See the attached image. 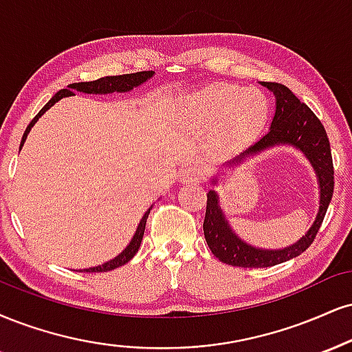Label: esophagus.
Here are the masks:
<instances>
[{"label": "esophagus", "mask_w": 352, "mask_h": 352, "mask_svg": "<svg viewBox=\"0 0 352 352\" xmlns=\"http://www.w3.org/2000/svg\"><path fill=\"white\" fill-rule=\"evenodd\" d=\"M205 179V172H203V168L200 165H188V167L182 168L180 175H179V180L182 184H200V182Z\"/></svg>", "instance_id": "34e87169"}]
</instances>
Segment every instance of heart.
<instances>
[{
  "label": "heart",
  "instance_id": "1",
  "mask_svg": "<svg viewBox=\"0 0 352 352\" xmlns=\"http://www.w3.org/2000/svg\"><path fill=\"white\" fill-rule=\"evenodd\" d=\"M182 114L197 129L217 122L210 142L224 149L249 141L259 133L267 120V100L257 90L241 91L232 85L214 83L185 98Z\"/></svg>",
  "mask_w": 352,
  "mask_h": 352
}]
</instances>
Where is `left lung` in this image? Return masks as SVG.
Segmentation results:
<instances>
[{
	"instance_id": "8db88e82",
	"label": "left lung",
	"mask_w": 352,
	"mask_h": 352,
	"mask_svg": "<svg viewBox=\"0 0 352 352\" xmlns=\"http://www.w3.org/2000/svg\"><path fill=\"white\" fill-rule=\"evenodd\" d=\"M261 85L272 91L275 96V114L270 122L269 133L223 165L226 168L234 167L245 160V157H251V155L267 151L270 147H294L307 157L316 173L320 188V208L310 230L305 232V236H302L297 243L282 249H261L248 244L236 234L219 205V195L214 190H210L206 193L208 200H206V214L205 221H203L206 244L219 261L224 264L234 265V267H272V265L294 259L303 251H307L315 236L318 234L334 188L331 147H329L328 135H326L321 121L285 85L272 82H261ZM211 184L217 185L218 177H213Z\"/></svg>"
}]
</instances>
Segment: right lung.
Listing matches in <instances>:
<instances>
[{"label": "right lung", "instance_id": "right-lung-1", "mask_svg": "<svg viewBox=\"0 0 352 352\" xmlns=\"http://www.w3.org/2000/svg\"><path fill=\"white\" fill-rule=\"evenodd\" d=\"M155 72H135V74H126V75H116V77H103V78H98V80H93V82H80V83H70L69 87L63 88V90L57 91L52 98L49 100V103L45 104L44 108L41 109L39 113L36 114V118L29 122V126L24 131L23 134V141H21V146H19V151L23 149L24 142H26V138L29 134V131L32 129V126L36 124L37 121H39V118L47 111L49 108H52L55 103H57L58 100L62 98H67V96H74L75 93L74 91H80V93H88V95H108V93H128L131 90H134L135 87H139V85L146 83L147 80L154 77ZM152 208V206H151ZM151 208L144 213V217L141 218V221L138 224V230H135L133 239L129 241V244L126 245L124 249H122V252L118 254L116 257H113V259H109L104 262V264L101 265H96V267H90V269H83V272H108V270H113V269H118L121 267V265H124L126 262H129L133 257L135 256V252L139 251V248H141V243H142V236H144V230H146V221H147V217H149L151 213Z\"/></svg>", "mask_w": 352, "mask_h": 352}]
</instances>
